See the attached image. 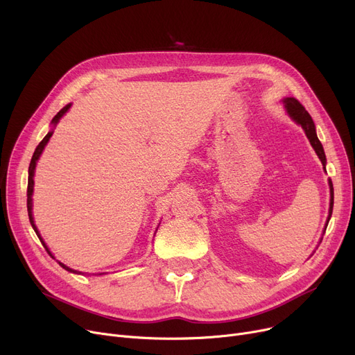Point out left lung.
I'll return each mask as SVG.
<instances>
[{
  "label": "left lung",
  "instance_id": "1",
  "mask_svg": "<svg viewBox=\"0 0 355 355\" xmlns=\"http://www.w3.org/2000/svg\"><path fill=\"white\" fill-rule=\"evenodd\" d=\"M285 107L288 110V114L291 115V118L296 122L300 123L305 134L312 145V148L315 149L316 155L320 157L321 162L325 165L327 162V158H325V153H324V148H322V144L320 142L318 137H316V132H315V125H313V121L311 118V115L306 112V109L301 105V102L295 99V98H286L285 101ZM329 191H331V202H329V216H328V221L331 218V214H332V207H334V189H332V181L329 180ZM328 226V225H327Z\"/></svg>",
  "mask_w": 355,
  "mask_h": 355
}]
</instances>
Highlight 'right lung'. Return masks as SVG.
Wrapping results in <instances>:
<instances>
[{
	"mask_svg": "<svg viewBox=\"0 0 355 355\" xmlns=\"http://www.w3.org/2000/svg\"><path fill=\"white\" fill-rule=\"evenodd\" d=\"M69 107H70V103L69 105H66L63 109H60V112L58 115H55L54 118H53V121H51V123L53 125H55L59 122V119L66 114V112L69 110ZM53 135V132H49L44 138H43V141L37 145V148H35V151H34V154H33V158H31V162H30V166H28V185H27V210H28V218H30V223H31V226H33V229H34V232H35V234L39 236V232H37V227L34 226V220H33V213H31V209H33V204H31V196H33V185H34V181H33V177H34V170H35V162H37V159H39V157L42 155V153H43V149H44V146H46V144L49 142V139H50V137ZM39 239H40V241L43 243V246L46 248V250L49 252V249H47V246L44 245V241H43V239L39 236ZM50 253V252H49ZM60 266L63 268V269H66V270H69V272H73V273H80V272H76V270H73V269H70V268H67L66 265H63V263H60Z\"/></svg>",
	"mask_w": 355,
	"mask_h": 355,
	"instance_id": "right-lung-1",
	"label": "right lung"
}]
</instances>
